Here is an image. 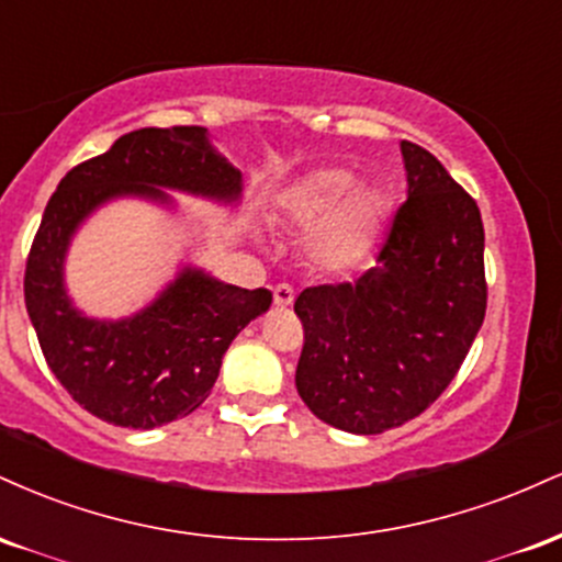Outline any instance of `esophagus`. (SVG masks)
Masks as SVG:
<instances>
[{"label": "esophagus", "mask_w": 562, "mask_h": 562, "mask_svg": "<svg viewBox=\"0 0 562 562\" xmlns=\"http://www.w3.org/2000/svg\"><path fill=\"white\" fill-rule=\"evenodd\" d=\"M293 299H295V290L288 285V282H282V285H277L274 288V303L280 308H285V306H290V303H293Z\"/></svg>", "instance_id": "obj_1"}]
</instances>
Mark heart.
<instances>
[{
  "instance_id": "obj_1",
  "label": "heart",
  "mask_w": 562,
  "mask_h": 562,
  "mask_svg": "<svg viewBox=\"0 0 562 562\" xmlns=\"http://www.w3.org/2000/svg\"><path fill=\"white\" fill-rule=\"evenodd\" d=\"M357 186L348 169L303 173L277 200V218L295 232H312L308 259L327 272H344L359 263L380 235L391 198L380 187Z\"/></svg>"
}]
</instances>
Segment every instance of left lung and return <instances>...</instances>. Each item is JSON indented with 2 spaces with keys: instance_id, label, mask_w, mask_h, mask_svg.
<instances>
[{
  "instance_id": "left-lung-1",
  "label": "left lung",
  "mask_w": 562,
  "mask_h": 562,
  "mask_svg": "<svg viewBox=\"0 0 562 562\" xmlns=\"http://www.w3.org/2000/svg\"><path fill=\"white\" fill-rule=\"evenodd\" d=\"M406 200L378 267L295 299L303 351L295 389L322 423L375 436L447 391L486 314L475 200L415 142H402Z\"/></svg>"
}]
</instances>
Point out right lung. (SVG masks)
<instances>
[{
  "mask_svg": "<svg viewBox=\"0 0 562 562\" xmlns=\"http://www.w3.org/2000/svg\"><path fill=\"white\" fill-rule=\"evenodd\" d=\"M160 187L235 203L243 173L214 150L203 126L137 128L60 179L25 261V308L49 370L74 402L100 420L150 430L187 417L209 398L235 335L272 303L267 288L245 290L184 267L134 317H83L63 282L79 224L113 198L171 203Z\"/></svg>",
  "mask_w": 562,
  "mask_h": 562,
  "instance_id": "1",
  "label": "right lung"
}]
</instances>
